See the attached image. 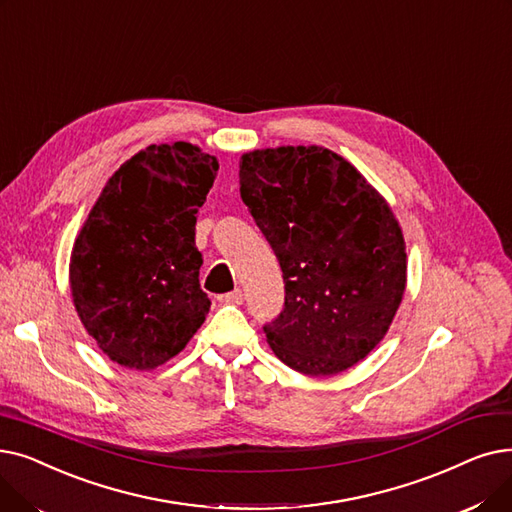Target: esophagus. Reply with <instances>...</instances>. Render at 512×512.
I'll list each match as a JSON object with an SVG mask.
<instances>
[{
	"label": "esophagus",
	"mask_w": 512,
	"mask_h": 512,
	"mask_svg": "<svg viewBox=\"0 0 512 512\" xmlns=\"http://www.w3.org/2000/svg\"><path fill=\"white\" fill-rule=\"evenodd\" d=\"M218 302H221V304H243V291L241 289L229 291V294L218 296Z\"/></svg>",
	"instance_id": "34e87169"
}]
</instances>
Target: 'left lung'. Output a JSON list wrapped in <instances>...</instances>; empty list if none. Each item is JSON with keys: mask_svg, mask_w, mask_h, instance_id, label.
I'll list each match as a JSON object with an SVG mask.
<instances>
[{"mask_svg": "<svg viewBox=\"0 0 512 512\" xmlns=\"http://www.w3.org/2000/svg\"><path fill=\"white\" fill-rule=\"evenodd\" d=\"M239 185L283 271L285 308L264 327L266 342L302 375L354 367L404 298L408 258L394 210L354 164L321 145L246 152Z\"/></svg>", "mask_w": 512, "mask_h": 512, "instance_id": "obj_1", "label": "left lung"}]
</instances>
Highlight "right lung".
Listing matches in <instances>:
<instances>
[{
  "label": "right lung",
  "instance_id": "right-lung-1",
  "mask_svg": "<svg viewBox=\"0 0 512 512\" xmlns=\"http://www.w3.org/2000/svg\"><path fill=\"white\" fill-rule=\"evenodd\" d=\"M216 173L200 145H150L120 164L85 218L68 264L72 304L120 367H160L206 321L196 214Z\"/></svg>",
  "mask_w": 512,
  "mask_h": 512
}]
</instances>
